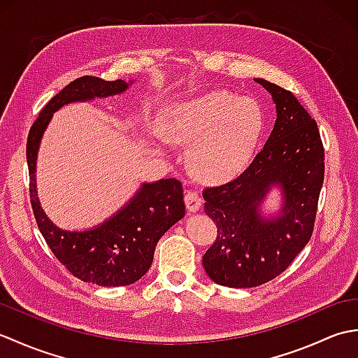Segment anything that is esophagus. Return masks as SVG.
<instances>
[{
  "label": "esophagus",
  "instance_id": "1",
  "mask_svg": "<svg viewBox=\"0 0 358 358\" xmlns=\"http://www.w3.org/2000/svg\"><path fill=\"white\" fill-rule=\"evenodd\" d=\"M185 203H186V209L189 212H199L200 208H201V204H203V200L196 192L189 191L185 195Z\"/></svg>",
  "mask_w": 358,
  "mask_h": 358
}]
</instances>
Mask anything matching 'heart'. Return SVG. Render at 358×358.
Segmentation results:
<instances>
[{"label":"heart","mask_w":358,"mask_h":358,"mask_svg":"<svg viewBox=\"0 0 358 358\" xmlns=\"http://www.w3.org/2000/svg\"><path fill=\"white\" fill-rule=\"evenodd\" d=\"M167 136L192 143L194 171L208 181H227L249 166L263 132L258 104L224 90L177 101L163 112Z\"/></svg>","instance_id":"heart-1"}]
</instances>
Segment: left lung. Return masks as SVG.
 <instances>
[{
	"label": "left lung",
	"mask_w": 358,
	"mask_h": 358,
	"mask_svg": "<svg viewBox=\"0 0 358 358\" xmlns=\"http://www.w3.org/2000/svg\"><path fill=\"white\" fill-rule=\"evenodd\" d=\"M272 96L275 124L264 148L238 178L203 192L217 240L203 255L210 280L255 287L286 271L314 231L324 178V150L315 120L289 90L254 78ZM271 192L279 206L267 209Z\"/></svg>",
	"instance_id": "obj_1"
}]
</instances>
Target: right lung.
<instances>
[{
    "mask_svg": "<svg viewBox=\"0 0 358 358\" xmlns=\"http://www.w3.org/2000/svg\"><path fill=\"white\" fill-rule=\"evenodd\" d=\"M134 83L104 81L89 75L77 78L44 106L27 138L30 201L45 243L75 277L106 287L132 285L149 271L158 240L186 214L181 183L175 178L143 181L131 199L104 222L87 229L69 231L53 223L41 208L36 158L53 113L72 103L121 95Z\"/></svg>",
    "mask_w": 358,
    "mask_h": 358,
    "instance_id": "right-lung-1",
    "label": "right lung"
}]
</instances>
